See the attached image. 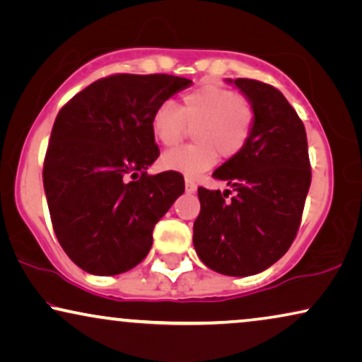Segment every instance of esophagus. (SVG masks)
I'll list each match as a JSON object with an SVG mask.
<instances>
[{"label":"esophagus","instance_id":"obj_1","mask_svg":"<svg viewBox=\"0 0 362 362\" xmlns=\"http://www.w3.org/2000/svg\"><path fill=\"white\" fill-rule=\"evenodd\" d=\"M185 192L187 194H195L197 192V184L194 180H190V178H187L185 180Z\"/></svg>","mask_w":362,"mask_h":362}]
</instances>
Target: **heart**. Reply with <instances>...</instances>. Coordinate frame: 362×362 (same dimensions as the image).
Returning a JSON list of instances; mask_svg holds the SVG:
<instances>
[{"mask_svg": "<svg viewBox=\"0 0 362 362\" xmlns=\"http://www.w3.org/2000/svg\"><path fill=\"white\" fill-rule=\"evenodd\" d=\"M257 124L253 103L225 86L205 83L187 93L182 105L163 100L153 110L151 129L162 146L173 147L195 127L197 144L168 151L162 157V167L187 177H199L218 160L233 158L247 147Z\"/></svg>", "mask_w": 362, "mask_h": 362, "instance_id": "1", "label": "heart"}]
</instances>
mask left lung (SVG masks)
<instances>
[{
  "label": "left lung",
  "mask_w": 362,
  "mask_h": 362,
  "mask_svg": "<svg viewBox=\"0 0 362 362\" xmlns=\"http://www.w3.org/2000/svg\"><path fill=\"white\" fill-rule=\"evenodd\" d=\"M235 86L257 109L252 139L214 177L231 190L199 187L194 247L206 267L228 276L257 274L296 238L311 185L305 125L276 88L238 77Z\"/></svg>",
  "instance_id": "left-lung-1"
}]
</instances>
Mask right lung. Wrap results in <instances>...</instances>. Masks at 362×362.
<instances>
[{
	"label": "right lung",
	"mask_w": 362,
	"mask_h": 362,
	"mask_svg": "<svg viewBox=\"0 0 362 362\" xmlns=\"http://www.w3.org/2000/svg\"><path fill=\"white\" fill-rule=\"evenodd\" d=\"M190 83L170 74H112L57 114L42 182L56 237L84 272L119 274L141 263L153 226L184 194L182 173L146 170L160 156L153 110Z\"/></svg>",
	"instance_id": "right-lung-1"
}]
</instances>
